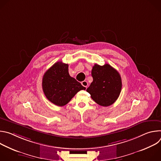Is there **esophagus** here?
I'll use <instances>...</instances> for the list:
<instances>
[{"mask_svg":"<svg viewBox=\"0 0 161 161\" xmlns=\"http://www.w3.org/2000/svg\"><path fill=\"white\" fill-rule=\"evenodd\" d=\"M81 85L86 88V87H87V86H88V83H87L86 81H83L81 82Z\"/></svg>","mask_w":161,"mask_h":161,"instance_id":"obj_1","label":"esophagus"}]
</instances>
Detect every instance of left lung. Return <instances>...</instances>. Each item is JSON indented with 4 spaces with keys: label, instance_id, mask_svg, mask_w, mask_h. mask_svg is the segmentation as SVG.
Here are the masks:
<instances>
[{
    "label": "left lung",
    "instance_id": "1",
    "mask_svg": "<svg viewBox=\"0 0 161 161\" xmlns=\"http://www.w3.org/2000/svg\"><path fill=\"white\" fill-rule=\"evenodd\" d=\"M93 81L86 89L91 98L102 106H109L117 101L122 89L119 73L109 64H95L92 70Z\"/></svg>",
    "mask_w": 161,
    "mask_h": 161
}]
</instances>
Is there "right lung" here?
<instances>
[{
	"label": "right lung",
	"instance_id": "1",
	"mask_svg": "<svg viewBox=\"0 0 161 161\" xmlns=\"http://www.w3.org/2000/svg\"><path fill=\"white\" fill-rule=\"evenodd\" d=\"M67 64L57 62L44 73L42 87L47 98L54 104L63 106L81 90L86 88L70 76Z\"/></svg>",
	"mask_w": 161,
	"mask_h": 161
}]
</instances>
